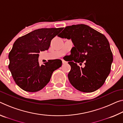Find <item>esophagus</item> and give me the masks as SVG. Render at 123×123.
<instances>
[{
  "mask_svg": "<svg viewBox=\"0 0 123 123\" xmlns=\"http://www.w3.org/2000/svg\"><path fill=\"white\" fill-rule=\"evenodd\" d=\"M62 63H63V64H65L66 63H67V62L65 61V60H63V59H62Z\"/></svg>",
  "mask_w": 123,
  "mask_h": 123,
  "instance_id": "obj_1",
  "label": "esophagus"
}]
</instances>
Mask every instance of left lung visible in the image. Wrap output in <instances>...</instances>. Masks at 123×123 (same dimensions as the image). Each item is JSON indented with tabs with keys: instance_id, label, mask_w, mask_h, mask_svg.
Listing matches in <instances>:
<instances>
[{
	"instance_id": "obj_1",
	"label": "left lung",
	"mask_w": 123,
	"mask_h": 123,
	"mask_svg": "<svg viewBox=\"0 0 123 123\" xmlns=\"http://www.w3.org/2000/svg\"><path fill=\"white\" fill-rule=\"evenodd\" d=\"M58 36L71 39L74 45L71 50V59L68 62L71 69L68 77L71 84L84 92H93L100 88L110 73L113 62L106 37L83 24L66 27ZM84 62V68L77 65Z\"/></svg>"
}]
</instances>
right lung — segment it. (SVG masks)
<instances>
[{"instance_id": "add662e5", "label": "right lung", "mask_w": 123, "mask_h": 123, "mask_svg": "<svg viewBox=\"0 0 123 123\" xmlns=\"http://www.w3.org/2000/svg\"><path fill=\"white\" fill-rule=\"evenodd\" d=\"M63 28H40L15 41L9 54V69L16 84L23 90L37 92L47 85L55 70L62 66L61 60H50L40 65V51L48 50L51 41Z\"/></svg>"}]
</instances>
